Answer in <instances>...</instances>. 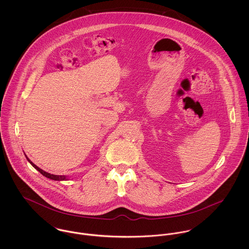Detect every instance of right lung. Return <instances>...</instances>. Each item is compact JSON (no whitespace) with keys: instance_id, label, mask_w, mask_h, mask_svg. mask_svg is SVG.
Listing matches in <instances>:
<instances>
[{"instance_id":"right-lung-1","label":"right lung","mask_w":249,"mask_h":249,"mask_svg":"<svg viewBox=\"0 0 249 249\" xmlns=\"http://www.w3.org/2000/svg\"><path fill=\"white\" fill-rule=\"evenodd\" d=\"M26 157H27V155H26ZM27 159H28V161L33 165V167H35L36 170L40 173V174H42L44 177H46L47 178H50V179H53V180H56V181H62V180H68L67 178L65 177V176H55V175H51V174H49V173H46L45 171H43V170H41L40 168H38L36 165H35L28 157H27Z\"/></svg>"}]
</instances>
